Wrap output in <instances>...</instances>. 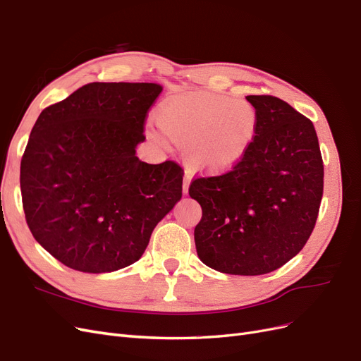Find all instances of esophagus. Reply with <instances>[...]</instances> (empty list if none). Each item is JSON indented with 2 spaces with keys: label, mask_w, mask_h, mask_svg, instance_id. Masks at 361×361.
<instances>
[{
  "label": "esophagus",
  "mask_w": 361,
  "mask_h": 361,
  "mask_svg": "<svg viewBox=\"0 0 361 361\" xmlns=\"http://www.w3.org/2000/svg\"><path fill=\"white\" fill-rule=\"evenodd\" d=\"M190 183H191V173L190 171H185V174H183V183H182L183 194H188Z\"/></svg>",
  "instance_id": "1"
}]
</instances>
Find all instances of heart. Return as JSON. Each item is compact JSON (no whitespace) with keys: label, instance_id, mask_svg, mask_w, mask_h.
I'll list each match as a JSON object with an SVG mask.
<instances>
[{"label":"heart","instance_id":"b5f03b06","mask_svg":"<svg viewBox=\"0 0 361 361\" xmlns=\"http://www.w3.org/2000/svg\"><path fill=\"white\" fill-rule=\"evenodd\" d=\"M155 118L161 133L185 147L188 162L204 173H223L236 166L259 126L257 110L250 102L211 92L171 94L159 104Z\"/></svg>","mask_w":361,"mask_h":361}]
</instances>
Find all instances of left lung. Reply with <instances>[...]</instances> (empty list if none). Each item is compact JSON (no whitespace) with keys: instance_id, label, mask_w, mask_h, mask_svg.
Listing matches in <instances>:
<instances>
[{"instance_id":"1","label":"left lung","mask_w":361,"mask_h":361,"mask_svg":"<svg viewBox=\"0 0 361 361\" xmlns=\"http://www.w3.org/2000/svg\"><path fill=\"white\" fill-rule=\"evenodd\" d=\"M259 114L253 143L226 174L192 180L202 206L199 259L233 276H260L297 256L318 218L324 166L307 117L274 96H247Z\"/></svg>"}]
</instances>
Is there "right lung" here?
Masks as SVG:
<instances>
[{"label": "right lung", "instance_id": "1", "mask_svg": "<svg viewBox=\"0 0 361 361\" xmlns=\"http://www.w3.org/2000/svg\"><path fill=\"white\" fill-rule=\"evenodd\" d=\"M157 82H90L45 108L20 161L25 220L63 265L113 272L133 265L182 197L176 162L135 157Z\"/></svg>", "mask_w": 361, "mask_h": 361}]
</instances>
